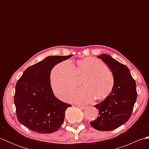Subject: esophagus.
<instances>
[{
  "label": "esophagus",
  "instance_id": "1",
  "mask_svg": "<svg viewBox=\"0 0 149 149\" xmlns=\"http://www.w3.org/2000/svg\"><path fill=\"white\" fill-rule=\"evenodd\" d=\"M76 106H77V107H79V108H80L81 109H84L85 108H86V107H85V106H81V105H76Z\"/></svg>",
  "mask_w": 149,
  "mask_h": 149
}]
</instances>
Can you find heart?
I'll list each match as a JSON object with an SVG mask.
<instances>
[{
  "mask_svg": "<svg viewBox=\"0 0 149 149\" xmlns=\"http://www.w3.org/2000/svg\"><path fill=\"white\" fill-rule=\"evenodd\" d=\"M82 79L83 89L77 91L69 101L84 104L95 99H106L113 89L114 76L106 65L93 57L79 59L75 65L68 61L59 63L50 74V84L54 93L60 99L66 100L77 89Z\"/></svg>",
  "mask_w": 149,
  "mask_h": 149,
  "instance_id": "obj_1",
  "label": "heart"
}]
</instances>
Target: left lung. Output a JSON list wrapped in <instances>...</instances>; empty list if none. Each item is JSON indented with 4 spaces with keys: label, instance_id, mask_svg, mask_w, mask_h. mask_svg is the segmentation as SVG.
<instances>
[{
    "label": "left lung",
    "instance_id": "1",
    "mask_svg": "<svg viewBox=\"0 0 149 149\" xmlns=\"http://www.w3.org/2000/svg\"><path fill=\"white\" fill-rule=\"evenodd\" d=\"M98 58L110 68L115 84L109 95L94 106L99 109V116L90 125L99 131H111L124 124L131 117L137 98L136 84L125 65L105 54Z\"/></svg>",
    "mask_w": 149,
    "mask_h": 149
}]
</instances>
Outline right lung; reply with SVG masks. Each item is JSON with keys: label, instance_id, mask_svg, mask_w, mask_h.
<instances>
[{"label": "right lung", "instance_id": "obj_1", "mask_svg": "<svg viewBox=\"0 0 149 149\" xmlns=\"http://www.w3.org/2000/svg\"><path fill=\"white\" fill-rule=\"evenodd\" d=\"M72 55L48 56L28 67L17 81L14 97L19 122L40 134L58 131L64 121L65 111L72 106L55 97L50 86V72Z\"/></svg>", "mask_w": 149, "mask_h": 149}]
</instances>
